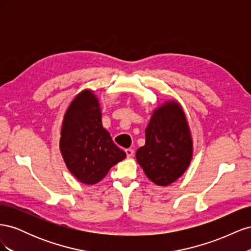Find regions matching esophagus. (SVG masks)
I'll list each match as a JSON object with an SVG mask.
<instances>
[{
	"label": "esophagus",
	"instance_id": "1",
	"mask_svg": "<svg viewBox=\"0 0 251 251\" xmlns=\"http://www.w3.org/2000/svg\"><path fill=\"white\" fill-rule=\"evenodd\" d=\"M126 157H127V158L133 157V155H134V150H132V149H126Z\"/></svg>",
	"mask_w": 251,
	"mask_h": 251
}]
</instances>
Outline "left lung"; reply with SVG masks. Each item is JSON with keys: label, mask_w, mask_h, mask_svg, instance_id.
<instances>
[{"label": "left lung", "mask_w": 251, "mask_h": 251, "mask_svg": "<svg viewBox=\"0 0 251 251\" xmlns=\"http://www.w3.org/2000/svg\"><path fill=\"white\" fill-rule=\"evenodd\" d=\"M193 157V140L185 114L177 101L157 108L146 128V144L136 159L148 178L165 186L182 176Z\"/></svg>", "instance_id": "8db88e82"}]
</instances>
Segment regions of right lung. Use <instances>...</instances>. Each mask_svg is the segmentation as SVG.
Returning <instances> with one entry per match:
<instances>
[{"label": "right lung", "instance_id": "1", "mask_svg": "<svg viewBox=\"0 0 251 251\" xmlns=\"http://www.w3.org/2000/svg\"><path fill=\"white\" fill-rule=\"evenodd\" d=\"M59 149L68 170L89 185L98 183L126 156L102 126L100 103L90 90L80 92L68 108Z\"/></svg>", "mask_w": 251, "mask_h": 251}]
</instances>
